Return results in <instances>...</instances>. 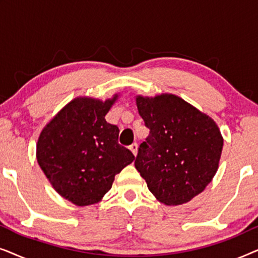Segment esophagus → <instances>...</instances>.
<instances>
[{
  "label": "esophagus",
  "mask_w": 258,
  "mask_h": 258,
  "mask_svg": "<svg viewBox=\"0 0 258 258\" xmlns=\"http://www.w3.org/2000/svg\"><path fill=\"white\" fill-rule=\"evenodd\" d=\"M129 149H130V151H132V153L134 154V156H136V154H137V143L130 144Z\"/></svg>",
  "instance_id": "esophagus-1"
}]
</instances>
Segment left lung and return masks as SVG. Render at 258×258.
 Returning <instances> with one entry per match:
<instances>
[{"instance_id":"obj_1","label":"left lung","mask_w":258,"mask_h":258,"mask_svg":"<svg viewBox=\"0 0 258 258\" xmlns=\"http://www.w3.org/2000/svg\"><path fill=\"white\" fill-rule=\"evenodd\" d=\"M149 135L140 144L135 168L158 201L186 203L216 174L223 139L209 116L175 95L136 98Z\"/></svg>"}]
</instances>
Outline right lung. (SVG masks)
<instances>
[{
    "label": "right lung",
    "instance_id": "add662e5",
    "mask_svg": "<svg viewBox=\"0 0 258 258\" xmlns=\"http://www.w3.org/2000/svg\"><path fill=\"white\" fill-rule=\"evenodd\" d=\"M116 100L75 98L42 130L37 162L56 191L76 206L97 203L115 175L134 161L118 144L119 129L105 121Z\"/></svg>",
    "mask_w": 258,
    "mask_h": 258
}]
</instances>
